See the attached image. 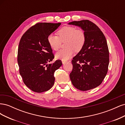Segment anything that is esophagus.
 Masks as SVG:
<instances>
[{
	"instance_id": "esophagus-1",
	"label": "esophagus",
	"mask_w": 125,
	"mask_h": 125,
	"mask_svg": "<svg viewBox=\"0 0 125 125\" xmlns=\"http://www.w3.org/2000/svg\"><path fill=\"white\" fill-rule=\"evenodd\" d=\"M62 62L63 64H65L66 62H67V61H65V60H62Z\"/></svg>"
}]
</instances>
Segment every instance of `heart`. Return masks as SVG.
Instances as JSON below:
<instances>
[{
    "mask_svg": "<svg viewBox=\"0 0 125 125\" xmlns=\"http://www.w3.org/2000/svg\"><path fill=\"white\" fill-rule=\"evenodd\" d=\"M58 35L51 34L47 37L48 43L54 51H58L62 42H65L66 48L60 50L56 54L57 59L66 60L70 58L76 52L80 51L85 42L84 32L81 29H77L72 26H65L57 32Z\"/></svg>",
    "mask_w": 125,
    "mask_h": 125,
    "instance_id": "1",
    "label": "heart"
}]
</instances>
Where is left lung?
I'll use <instances>...</instances> for the list:
<instances>
[{
  "mask_svg": "<svg viewBox=\"0 0 125 125\" xmlns=\"http://www.w3.org/2000/svg\"><path fill=\"white\" fill-rule=\"evenodd\" d=\"M69 24L80 27L85 35L82 50L73 58L70 78L73 85L81 91L99 86L108 71L109 51L105 37L100 28L88 20L73 21Z\"/></svg>",
  "mask_w": 125,
  "mask_h": 125,
  "instance_id": "1",
  "label": "left lung"
}]
</instances>
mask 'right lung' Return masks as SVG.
I'll use <instances>...</instances> for the list:
<instances>
[{
    "instance_id": "add662e5",
    "label": "right lung",
    "mask_w": 125,
    "mask_h": 125,
    "mask_svg": "<svg viewBox=\"0 0 125 125\" xmlns=\"http://www.w3.org/2000/svg\"><path fill=\"white\" fill-rule=\"evenodd\" d=\"M60 23H37L21 37L18 47V63L24 83L33 91L41 93L54 85V73L62 65L60 60L47 64L54 58L48 36Z\"/></svg>"
}]
</instances>
